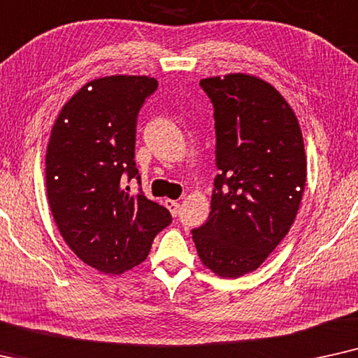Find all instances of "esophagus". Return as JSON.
I'll return each instance as SVG.
<instances>
[{"label":"esophagus","mask_w":358,"mask_h":358,"mask_svg":"<svg viewBox=\"0 0 358 358\" xmlns=\"http://www.w3.org/2000/svg\"><path fill=\"white\" fill-rule=\"evenodd\" d=\"M165 206L169 208L171 216H176L180 213V203L175 201V199H165Z\"/></svg>","instance_id":"34e87169"}]
</instances>
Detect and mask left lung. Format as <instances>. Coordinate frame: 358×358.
<instances>
[{
	"instance_id": "1",
	"label": "left lung",
	"mask_w": 358,
	"mask_h": 358,
	"mask_svg": "<svg viewBox=\"0 0 358 358\" xmlns=\"http://www.w3.org/2000/svg\"><path fill=\"white\" fill-rule=\"evenodd\" d=\"M214 106L216 165L211 213L193 241L203 265L222 278L259 268L296 217L306 185L298 117L259 76L199 82Z\"/></svg>"
}]
</instances>
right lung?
<instances>
[{
  "instance_id": "right-lung-1",
  "label": "right lung",
  "mask_w": 358,
  "mask_h": 358,
  "mask_svg": "<svg viewBox=\"0 0 358 358\" xmlns=\"http://www.w3.org/2000/svg\"><path fill=\"white\" fill-rule=\"evenodd\" d=\"M157 87L145 75L88 82L62 108L47 145V198L57 227L80 260L108 275L144 262L171 222L169 209L122 187L126 176L141 180L137 114Z\"/></svg>"
}]
</instances>
